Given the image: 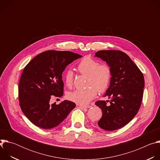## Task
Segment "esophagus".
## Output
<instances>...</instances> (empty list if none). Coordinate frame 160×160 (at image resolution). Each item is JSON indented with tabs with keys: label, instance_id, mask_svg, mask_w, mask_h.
Masks as SVG:
<instances>
[{
	"label": "esophagus",
	"instance_id": "1",
	"mask_svg": "<svg viewBox=\"0 0 160 160\" xmlns=\"http://www.w3.org/2000/svg\"><path fill=\"white\" fill-rule=\"evenodd\" d=\"M79 106L82 108H90L91 106L90 105H87V106H85V105H79Z\"/></svg>",
	"mask_w": 160,
	"mask_h": 160
}]
</instances>
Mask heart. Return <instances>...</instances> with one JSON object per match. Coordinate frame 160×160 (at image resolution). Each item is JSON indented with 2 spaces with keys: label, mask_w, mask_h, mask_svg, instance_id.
I'll return each mask as SVG.
<instances>
[{
  "label": "heart",
  "mask_w": 160,
  "mask_h": 160,
  "mask_svg": "<svg viewBox=\"0 0 160 160\" xmlns=\"http://www.w3.org/2000/svg\"><path fill=\"white\" fill-rule=\"evenodd\" d=\"M77 69L81 74L87 75V85L88 87L69 92L68 98L78 104L86 105L96 97L98 91L102 93L107 90L111 82V69L109 64H99L97 60L90 56L83 57L78 62ZM64 80L68 87L73 86V74L72 71L65 73Z\"/></svg>",
  "instance_id": "heart-1"
}]
</instances>
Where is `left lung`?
Segmentation results:
<instances>
[{"label": "left lung", "mask_w": 160, "mask_h": 160, "mask_svg": "<svg viewBox=\"0 0 160 160\" xmlns=\"http://www.w3.org/2000/svg\"><path fill=\"white\" fill-rule=\"evenodd\" d=\"M95 56L109 65L112 73L109 87L104 96L111 99L110 105H106L105 101H98L95 103L102 112L98 124L103 130H115L128 123L138 113L143 96L144 75L130 57L122 51H99Z\"/></svg>", "instance_id": "8db88e82"}]
</instances>
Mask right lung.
<instances>
[{
	"label": "right lung",
	"mask_w": 160,
	"mask_h": 160,
	"mask_svg": "<svg viewBox=\"0 0 160 160\" xmlns=\"http://www.w3.org/2000/svg\"><path fill=\"white\" fill-rule=\"evenodd\" d=\"M82 56L70 51L43 52L25 67L18 85L20 108L36 126L49 129L59 125L75 108V102L65 100L51 104L52 98L63 95L62 74L66 67Z\"/></svg>",
	"instance_id": "1"
}]
</instances>
